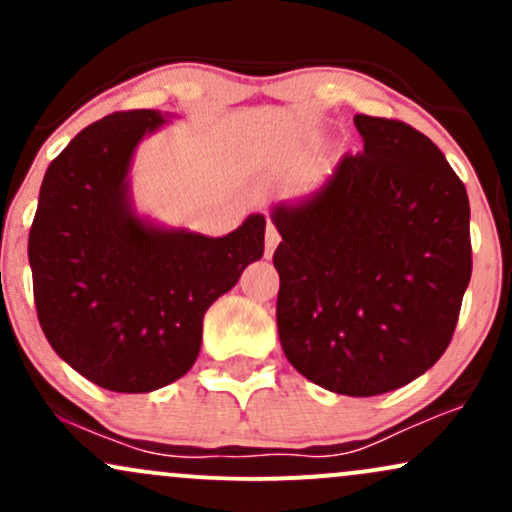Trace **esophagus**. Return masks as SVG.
Segmentation results:
<instances>
[{
	"mask_svg": "<svg viewBox=\"0 0 512 512\" xmlns=\"http://www.w3.org/2000/svg\"><path fill=\"white\" fill-rule=\"evenodd\" d=\"M279 231H276L274 223H267V243H264V255L272 257V252L276 250V245H279Z\"/></svg>",
	"mask_w": 512,
	"mask_h": 512,
	"instance_id": "obj_1",
	"label": "esophagus"
}]
</instances>
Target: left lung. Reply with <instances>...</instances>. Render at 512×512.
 I'll return each mask as SVG.
<instances>
[{
    "label": "left lung",
    "mask_w": 512,
    "mask_h": 512,
    "mask_svg": "<svg viewBox=\"0 0 512 512\" xmlns=\"http://www.w3.org/2000/svg\"><path fill=\"white\" fill-rule=\"evenodd\" d=\"M363 151L272 211L276 325L298 373L337 395L411 383L448 349L472 276L464 182L426 134L356 115Z\"/></svg>",
    "instance_id": "obj_1"
}]
</instances>
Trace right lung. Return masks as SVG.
<instances>
[{"label": "right lung", "mask_w": 512, "mask_h": 512, "mask_svg": "<svg viewBox=\"0 0 512 512\" xmlns=\"http://www.w3.org/2000/svg\"><path fill=\"white\" fill-rule=\"evenodd\" d=\"M156 110L93 122L50 163L28 233L38 322L110 392H151L197 361L209 305L264 255L262 214L223 238L161 231L129 209L127 170Z\"/></svg>", "instance_id": "add662e5"}]
</instances>
